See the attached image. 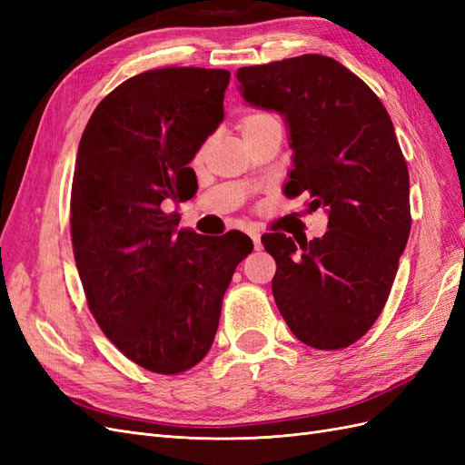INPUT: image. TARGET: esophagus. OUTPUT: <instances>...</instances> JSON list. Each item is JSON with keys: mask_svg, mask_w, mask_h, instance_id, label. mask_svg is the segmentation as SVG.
I'll list each match as a JSON object with an SVG mask.
<instances>
[{"mask_svg": "<svg viewBox=\"0 0 465 465\" xmlns=\"http://www.w3.org/2000/svg\"><path fill=\"white\" fill-rule=\"evenodd\" d=\"M248 234H250V238H252V242H254L256 250H260V246H262V232H260V231H250Z\"/></svg>", "mask_w": 465, "mask_h": 465, "instance_id": "obj_1", "label": "esophagus"}]
</instances>
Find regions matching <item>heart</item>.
<instances>
[{
	"label": "heart",
	"mask_w": 465,
	"mask_h": 465,
	"mask_svg": "<svg viewBox=\"0 0 465 465\" xmlns=\"http://www.w3.org/2000/svg\"><path fill=\"white\" fill-rule=\"evenodd\" d=\"M270 118H272V116L263 114V112H252V114H248V116H244V118L241 120V130H242V134H246V132H250V130L258 128L260 124H263L265 120H270Z\"/></svg>",
	"instance_id": "heart-1"
}]
</instances>
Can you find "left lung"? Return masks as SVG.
<instances>
[{"label": "left lung", "instance_id": "1", "mask_svg": "<svg viewBox=\"0 0 465 465\" xmlns=\"http://www.w3.org/2000/svg\"><path fill=\"white\" fill-rule=\"evenodd\" d=\"M242 98L283 116L292 149L289 198L328 213L314 241L262 236L275 258L272 291L297 340L343 349L382 312L411 229L410 173L384 104L328 55L304 54L236 72Z\"/></svg>", "mask_w": 465, "mask_h": 465}]
</instances>
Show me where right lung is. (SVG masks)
<instances>
[{
  "label": "right lung",
  "instance_id": "obj_1",
  "mask_svg": "<svg viewBox=\"0 0 465 465\" xmlns=\"http://www.w3.org/2000/svg\"><path fill=\"white\" fill-rule=\"evenodd\" d=\"M227 69L164 67L124 81L81 135L72 242L98 326L139 367L178 374L213 345L223 294L254 248L238 231L178 227L168 203L198 186L192 159L224 118Z\"/></svg>",
  "mask_w": 465,
  "mask_h": 465
}]
</instances>
